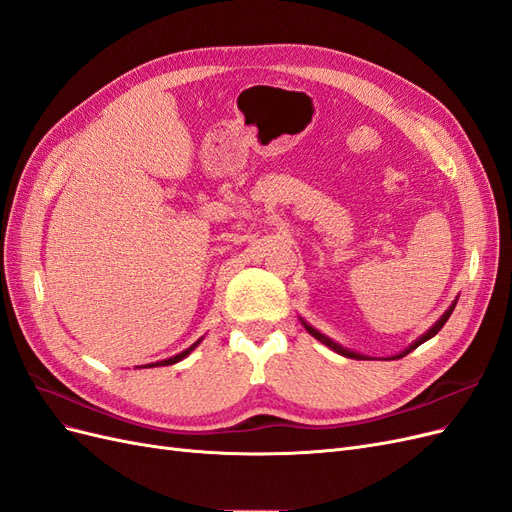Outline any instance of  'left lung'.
Returning a JSON list of instances; mask_svg holds the SVG:
<instances>
[{"mask_svg":"<svg viewBox=\"0 0 512 512\" xmlns=\"http://www.w3.org/2000/svg\"><path fill=\"white\" fill-rule=\"evenodd\" d=\"M455 305H457V299L451 303V307H448L446 309V312L438 318V322L436 324H433V327H429L421 337H418V339H414V342L406 348V350H401L399 354H395V356H391V359H386V361H395V359H404V356L406 354H410L414 348H418V346H421V344H425L427 342V339H431L433 335H438V331L444 327V324H446V320L448 318H451V314H453V309H455ZM301 320V324H303V327H305V331L309 333V335H312V337H316L318 339V342L320 344H324V346H327V348H331L333 352H337V354H342V356H346V359H356V361H367L369 359V356H365V354H359V352H354V350H348V348H344V346H339L337 342H333V339L331 337H327V335H324V333H320L318 329H314L312 327V324H309V322H305L303 318H299Z\"/></svg>","mask_w":512,"mask_h":512,"instance_id":"obj_1","label":"left lung"}]
</instances>
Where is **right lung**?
Listing matches in <instances>:
<instances>
[{"mask_svg":"<svg viewBox=\"0 0 512 512\" xmlns=\"http://www.w3.org/2000/svg\"><path fill=\"white\" fill-rule=\"evenodd\" d=\"M200 342H203V337L198 339V342H194L190 348H185L183 352H179V354H175V356H170V359H164V361H158V363H149V365H143V367H162V365H175V363H179V361H183L185 356H188Z\"/></svg>","mask_w":512,"mask_h":512,"instance_id":"add662e5","label":"right lung"}]
</instances>
